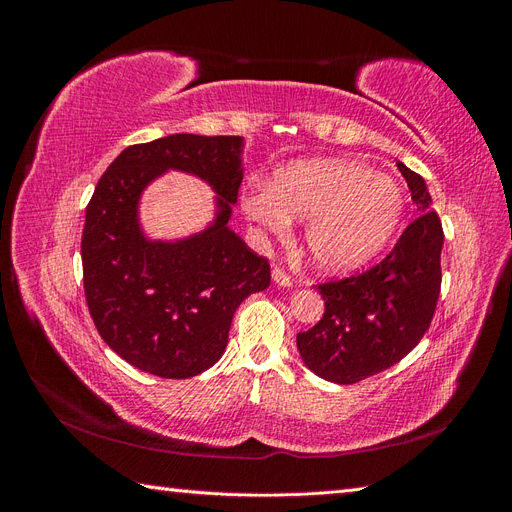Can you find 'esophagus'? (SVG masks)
<instances>
[{
  "instance_id": "34e87169",
  "label": "esophagus",
  "mask_w": 512,
  "mask_h": 512,
  "mask_svg": "<svg viewBox=\"0 0 512 512\" xmlns=\"http://www.w3.org/2000/svg\"><path fill=\"white\" fill-rule=\"evenodd\" d=\"M271 280H273L277 286H284V288H290V286H292L290 275H288L284 269H280V267H275V269L271 271Z\"/></svg>"
}]
</instances>
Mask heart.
I'll list each match as a JSON object with an SVG mask.
<instances>
[{"instance_id": "obj_1", "label": "heart", "mask_w": 512, "mask_h": 512, "mask_svg": "<svg viewBox=\"0 0 512 512\" xmlns=\"http://www.w3.org/2000/svg\"><path fill=\"white\" fill-rule=\"evenodd\" d=\"M241 211L273 235L305 220L303 245L314 267L348 273L374 260L404 218L401 185L354 160H299L277 168L269 185L241 194Z\"/></svg>"}]
</instances>
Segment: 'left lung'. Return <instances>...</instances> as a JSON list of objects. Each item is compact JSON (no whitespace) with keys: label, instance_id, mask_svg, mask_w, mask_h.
<instances>
[{"label":"left lung","instance_id":"left-lung-1","mask_svg":"<svg viewBox=\"0 0 512 512\" xmlns=\"http://www.w3.org/2000/svg\"><path fill=\"white\" fill-rule=\"evenodd\" d=\"M397 168L421 215L376 267L320 284L324 314L297 335L305 367L335 384L361 382L399 363L421 342L436 312L442 224L431 209L425 179L401 162Z\"/></svg>","mask_w":512,"mask_h":512}]
</instances>
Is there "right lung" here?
<instances>
[{
    "mask_svg": "<svg viewBox=\"0 0 512 512\" xmlns=\"http://www.w3.org/2000/svg\"><path fill=\"white\" fill-rule=\"evenodd\" d=\"M243 136L170 134L123 149L91 196L81 241L83 284L100 337L123 361L160 378L218 363L237 307L271 284L267 258L228 226L243 179ZM168 169L205 180L216 218L185 240H149L137 218Z\"/></svg>",
    "mask_w": 512,
    "mask_h": 512,
    "instance_id": "obj_1",
    "label": "right lung"
}]
</instances>
